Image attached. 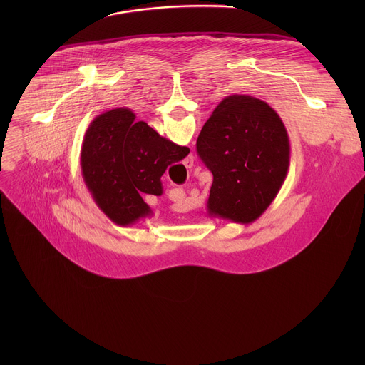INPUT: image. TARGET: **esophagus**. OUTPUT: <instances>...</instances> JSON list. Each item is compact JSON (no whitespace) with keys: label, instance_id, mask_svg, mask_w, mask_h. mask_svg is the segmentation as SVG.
<instances>
[{"label":"esophagus","instance_id":"34e87169","mask_svg":"<svg viewBox=\"0 0 365 365\" xmlns=\"http://www.w3.org/2000/svg\"><path fill=\"white\" fill-rule=\"evenodd\" d=\"M183 165H185V168H186V169H190V168H192V166H193V159H192V158H189V159H186V160H185V163H183Z\"/></svg>","mask_w":365,"mask_h":365}]
</instances>
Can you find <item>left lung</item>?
Here are the masks:
<instances>
[{"instance_id": "left-lung-1", "label": "left lung", "mask_w": 365, "mask_h": 365, "mask_svg": "<svg viewBox=\"0 0 365 365\" xmlns=\"http://www.w3.org/2000/svg\"><path fill=\"white\" fill-rule=\"evenodd\" d=\"M214 175L207 215L251 224L277 196L290 162V143L279 114L250 95L224 98L196 141Z\"/></svg>"}]
</instances>
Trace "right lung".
Segmentation results:
<instances>
[{
	"label": "right lung",
	"mask_w": 365,
	"mask_h": 365,
	"mask_svg": "<svg viewBox=\"0 0 365 365\" xmlns=\"http://www.w3.org/2000/svg\"><path fill=\"white\" fill-rule=\"evenodd\" d=\"M189 148L162 137L128 108L98 115L88 127L81 153L82 176L99 210L127 227L153 215L141 195L163 193L160 178Z\"/></svg>",
	"instance_id": "obj_1"
}]
</instances>
